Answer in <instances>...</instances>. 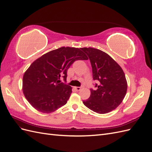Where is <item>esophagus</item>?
<instances>
[{
	"instance_id": "obj_1",
	"label": "esophagus",
	"mask_w": 152,
	"mask_h": 152,
	"mask_svg": "<svg viewBox=\"0 0 152 152\" xmlns=\"http://www.w3.org/2000/svg\"><path fill=\"white\" fill-rule=\"evenodd\" d=\"M74 88H75V89L77 91H79L81 90V87H75Z\"/></svg>"
}]
</instances>
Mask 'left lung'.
<instances>
[{
    "label": "left lung",
    "instance_id": "1",
    "mask_svg": "<svg viewBox=\"0 0 152 152\" xmlns=\"http://www.w3.org/2000/svg\"><path fill=\"white\" fill-rule=\"evenodd\" d=\"M88 56L93 79L99 82L96 90H91L84 104L98 113H107L117 108L125 97L127 82L121 66L108 54L93 48H80Z\"/></svg>",
    "mask_w": 152,
    "mask_h": 152
}]
</instances>
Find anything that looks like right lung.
<instances>
[{"label":"right lung","mask_w":152,"mask_h":152,"mask_svg":"<svg viewBox=\"0 0 152 152\" xmlns=\"http://www.w3.org/2000/svg\"><path fill=\"white\" fill-rule=\"evenodd\" d=\"M88 58L80 48L61 47L43 54L32 63L23 77V92L39 112L50 113L66 104L72 93L66 81L67 70L75 61Z\"/></svg>","instance_id":"add662e5"}]
</instances>
